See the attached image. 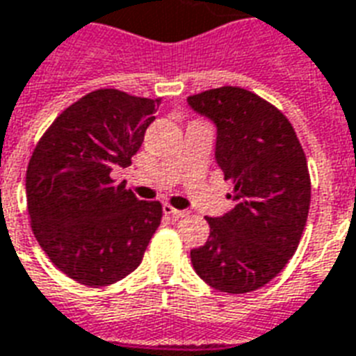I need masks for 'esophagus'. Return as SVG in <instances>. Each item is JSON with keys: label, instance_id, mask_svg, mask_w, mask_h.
I'll return each mask as SVG.
<instances>
[{"label": "esophagus", "instance_id": "34e87169", "mask_svg": "<svg viewBox=\"0 0 356 356\" xmlns=\"http://www.w3.org/2000/svg\"><path fill=\"white\" fill-rule=\"evenodd\" d=\"M162 211H164V213L166 214H170V216H173V218H183L184 214V211H179V209H175V207H172V205H168V203H164V207H162Z\"/></svg>", "mask_w": 356, "mask_h": 356}]
</instances>
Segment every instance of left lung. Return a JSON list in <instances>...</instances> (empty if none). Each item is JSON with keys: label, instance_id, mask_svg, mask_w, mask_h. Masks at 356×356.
Returning a JSON list of instances; mask_svg holds the SVG:
<instances>
[{"label": "left lung", "instance_id": "1", "mask_svg": "<svg viewBox=\"0 0 356 356\" xmlns=\"http://www.w3.org/2000/svg\"><path fill=\"white\" fill-rule=\"evenodd\" d=\"M186 100L216 127L214 159L233 181L232 209L209 216L207 243L190 250V259L218 291H256L286 267L305 232L306 154L286 115L252 91L224 86Z\"/></svg>", "mask_w": 356, "mask_h": 356}]
</instances>
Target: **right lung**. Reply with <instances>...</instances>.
I'll list each match as a JSON object with an SVG mask.
<instances>
[{
  "instance_id": "add662e5",
  "label": "right lung",
  "mask_w": 356,
  "mask_h": 356,
  "mask_svg": "<svg viewBox=\"0 0 356 356\" xmlns=\"http://www.w3.org/2000/svg\"><path fill=\"white\" fill-rule=\"evenodd\" d=\"M160 99L97 89L46 130L26 173L27 211L40 248L78 284L104 287L130 275L160 226L162 205L115 183L142 147Z\"/></svg>"
}]
</instances>
